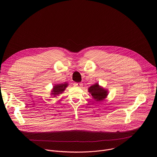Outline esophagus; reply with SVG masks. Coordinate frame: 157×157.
I'll use <instances>...</instances> for the list:
<instances>
[{
    "instance_id": "obj_1",
    "label": "esophagus",
    "mask_w": 157,
    "mask_h": 157,
    "mask_svg": "<svg viewBox=\"0 0 157 157\" xmlns=\"http://www.w3.org/2000/svg\"><path fill=\"white\" fill-rule=\"evenodd\" d=\"M74 85H75V86L81 87V86H82V83H81V82H75V83H74Z\"/></svg>"
}]
</instances>
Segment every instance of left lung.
<instances>
[{
	"label": "left lung",
	"mask_w": 157,
	"mask_h": 157,
	"mask_svg": "<svg viewBox=\"0 0 157 157\" xmlns=\"http://www.w3.org/2000/svg\"><path fill=\"white\" fill-rule=\"evenodd\" d=\"M88 91L91 93L93 98L97 102H101L103 101L108 95V91L99 85L98 83H96L94 85L89 87Z\"/></svg>",
	"instance_id": "8db88e82"
}]
</instances>
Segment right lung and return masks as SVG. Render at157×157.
Returning a JSON list of instances; mask_svg holds the SVG:
<instances>
[{"mask_svg":"<svg viewBox=\"0 0 157 157\" xmlns=\"http://www.w3.org/2000/svg\"><path fill=\"white\" fill-rule=\"evenodd\" d=\"M68 86V83H64V84H58L53 86V88L51 94L53 96V98H55L56 96L61 94L65 90L66 87Z\"/></svg>","mask_w":157,"mask_h":157,"instance_id":"right-lung-1","label":"right lung"}]
</instances>
